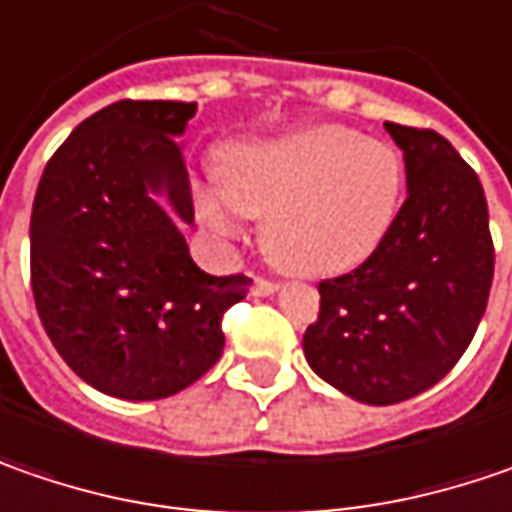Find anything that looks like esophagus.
Returning <instances> with one entry per match:
<instances>
[{"label": "esophagus", "mask_w": 512, "mask_h": 512, "mask_svg": "<svg viewBox=\"0 0 512 512\" xmlns=\"http://www.w3.org/2000/svg\"><path fill=\"white\" fill-rule=\"evenodd\" d=\"M280 289V283L278 280H272V278H255L252 280V295H275Z\"/></svg>", "instance_id": "obj_1"}]
</instances>
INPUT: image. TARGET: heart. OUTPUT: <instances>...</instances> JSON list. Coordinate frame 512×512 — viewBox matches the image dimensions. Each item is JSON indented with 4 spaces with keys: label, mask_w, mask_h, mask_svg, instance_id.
Returning a JSON list of instances; mask_svg holds the SVG:
<instances>
[{
    "label": "heart",
    "mask_w": 512,
    "mask_h": 512,
    "mask_svg": "<svg viewBox=\"0 0 512 512\" xmlns=\"http://www.w3.org/2000/svg\"><path fill=\"white\" fill-rule=\"evenodd\" d=\"M217 186L234 212L266 217L263 243L298 275H338L364 263L395 220L404 186L398 151L346 125H306L232 145ZM214 232L234 234V217L206 197Z\"/></svg>",
    "instance_id": "1"
}]
</instances>
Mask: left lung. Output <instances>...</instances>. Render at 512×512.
<instances>
[{
    "label": "left lung",
    "instance_id": "obj_1",
    "mask_svg": "<svg viewBox=\"0 0 512 512\" xmlns=\"http://www.w3.org/2000/svg\"><path fill=\"white\" fill-rule=\"evenodd\" d=\"M384 128L404 151L407 200L358 269L318 283L321 312L303 335L309 367L375 407L407 401L456 367L496 263L476 171L433 128Z\"/></svg>",
    "mask_w": 512,
    "mask_h": 512
}]
</instances>
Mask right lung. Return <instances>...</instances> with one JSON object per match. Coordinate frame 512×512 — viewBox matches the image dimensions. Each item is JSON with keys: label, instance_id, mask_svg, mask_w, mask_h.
<instances>
[{"label": "right lung", "instance_id": "add662e5", "mask_svg": "<svg viewBox=\"0 0 512 512\" xmlns=\"http://www.w3.org/2000/svg\"><path fill=\"white\" fill-rule=\"evenodd\" d=\"M194 102L120 100L82 120L42 171L31 212L39 321L85 384L125 401L168 398L223 355V315L246 275L189 255L194 223L180 137Z\"/></svg>", "mask_w": 512, "mask_h": 512}]
</instances>
